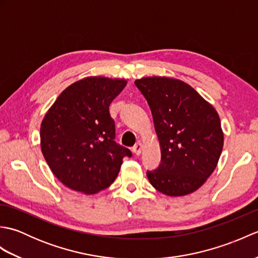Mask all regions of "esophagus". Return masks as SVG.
I'll return each mask as SVG.
<instances>
[{"mask_svg":"<svg viewBox=\"0 0 258 258\" xmlns=\"http://www.w3.org/2000/svg\"><path fill=\"white\" fill-rule=\"evenodd\" d=\"M142 150H143V145H142V143H138L134 147H133V152L135 155H141L142 153Z\"/></svg>","mask_w":258,"mask_h":258,"instance_id":"34e87169","label":"esophagus"}]
</instances>
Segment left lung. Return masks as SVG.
<instances>
[{
  "label": "left lung",
  "instance_id": "1",
  "mask_svg": "<svg viewBox=\"0 0 258 258\" xmlns=\"http://www.w3.org/2000/svg\"><path fill=\"white\" fill-rule=\"evenodd\" d=\"M135 85L149 103L161 146L160 166L147 171V178L168 196L193 193L216 168L223 150L216 109L180 80L153 76Z\"/></svg>",
  "mask_w": 258,
  "mask_h": 258
}]
</instances>
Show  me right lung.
<instances>
[{
  "label": "right lung",
  "mask_w": 258,
  "mask_h": 258,
  "mask_svg": "<svg viewBox=\"0 0 258 258\" xmlns=\"http://www.w3.org/2000/svg\"><path fill=\"white\" fill-rule=\"evenodd\" d=\"M127 84L125 80L90 76L67 87L41 124V150L53 174L84 194L105 189L132 152L114 141L108 107Z\"/></svg>",
  "instance_id": "add662e5"
}]
</instances>
